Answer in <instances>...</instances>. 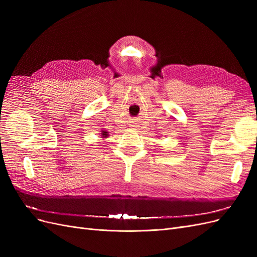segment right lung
Segmentation results:
<instances>
[{
    "instance_id": "add662e5",
    "label": "right lung",
    "mask_w": 257,
    "mask_h": 257,
    "mask_svg": "<svg viewBox=\"0 0 257 257\" xmlns=\"http://www.w3.org/2000/svg\"><path fill=\"white\" fill-rule=\"evenodd\" d=\"M99 136L102 138H107L108 136H109V133H108V132H106V131H100Z\"/></svg>"
}]
</instances>
